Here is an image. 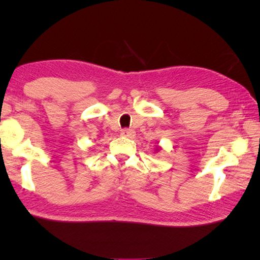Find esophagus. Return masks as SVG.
<instances>
[{
  "instance_id": "esophagus-1",
  "label": "esophagus",
  "mask_w": 260,
  "mask_h": 260,
  "mask_svg": "<svg viewBox=\"0 0 260 260\" xmlns=\"http://www.w3.org/2000/svg\"><path fill=\"white\" fill-rule=\"evenodd\" d=\"M121 135L125 136V138H128V139H133L135 136V132L133 129H122L121 131Z\"/></svg>"
}]
</instances>
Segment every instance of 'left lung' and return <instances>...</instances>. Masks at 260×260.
<instances>
[{
	"label": "left lung",
	"mask_w": 260,
	"mask_h": 260,
	"mask_svg": "<svg viewBox=\"0 0 260 260\" xmlns=\"http://www.w3.org/2000/svg\"><path fill=\"white\" fill-rule=\"evenodd\" d=\"M160 149H161V148H160L159 146H158V147L156 148V152H158V151H159V150H160Z\"/></svg>",
	"instance_id": "left-lung-1"
}]
</instances>
